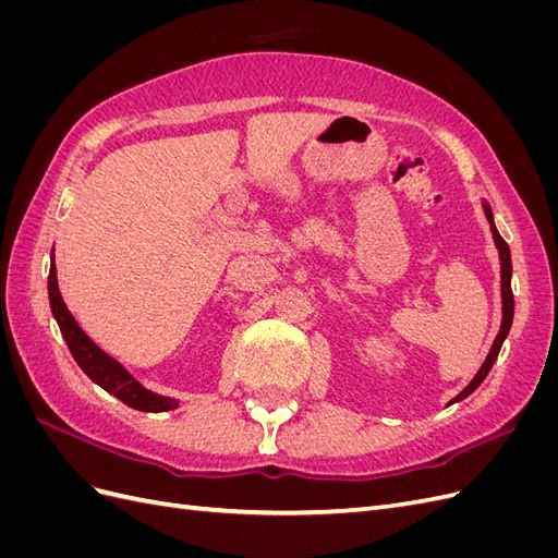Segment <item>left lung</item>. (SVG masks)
I'll use <instances>...</instances> for the list:
<instances>
[{
	"instance_id": "obj_1",
	"label": "left lung",
	"mask_w": 558,
	"mask_h": 558,
	"mask_svg": "<svg viewBox=\"0 0 558 558\" xmlns=\"http://www.w3.org/2000/svg\"><path fill=\"white\" fill-rule=\"evenodd\" d=\"M482 209H484V216H486V221H488V228H492L494 244H496V248H498V260H500V302H502V316H500V328H498L496 340H494L492 349H488V353H486V359H484L482 367L477 369V375L472 377V381L463 388V391H461L459 396L449 400V404H453V402H459V400L468 398V396H470L472 391H475V388L484 381V377L488 375V369L494 367V363H496V359H498V351H500V347H502V342H505V337H508V332H510V328H512V318H514V295H512V283H510V281H512V258H510V246L505 244V240L500 238V232L496 230V223H494V211H492V207H488V202H484V199H482Z\"/></svg>"
}]
</instances>
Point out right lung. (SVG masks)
<instances>
[{
    "label": "right lung",
    "mask_w": 558,
    "mask_h": 558,
    "mask_svg": "<svg viewBox=\"0 0 558 558\" xmlns=\"http://www.w3.org/2000/svg\"><path fill=\"white\" fill-rule=\"evenodd\" d=\"M48 302L53 318L58 320L60 332L70 347L74 361L97 386H102L107 393L125 402L128 408L140 412H170L179 408V400L167 398L160 393L148 391V388L134 379L123 363H118L105 349H99L86 335L72 312L66 310L64 300L58 289V269H56V253H50V272H48Z\"/></svg>",
    "instance_id": "add662e5"
}]
</instances>
